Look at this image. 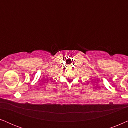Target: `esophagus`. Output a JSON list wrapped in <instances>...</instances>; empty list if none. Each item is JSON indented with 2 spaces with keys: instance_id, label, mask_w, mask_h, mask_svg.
Segmentation results:
<instances>
[{
  "instance_id": "obj_1",
  "label": "esophagus",
  "mask_w": 128,
  "mask_h": 128,
  "mask_svg": "<svg viewBox=\"0 0 128 128\" xmlns=\"http://www.w3.org/2000/svg\"><path fill=\"white\" fill-rule=\"evenodd\" d=\"M70 68H72V67H70ZM70 69H72V68H70Z\"/></svg>"
}]
</instances>
